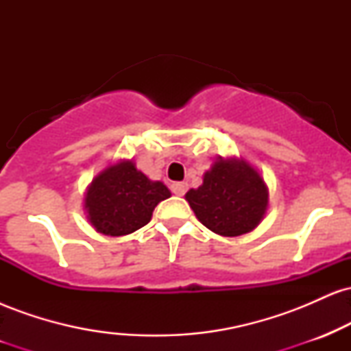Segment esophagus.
<instances>
[{
  "instance_id": "esophagus-1",
  "label": "esophagus",
  "mask_w": 351,
  "mask_h": 351,
  "mask_svg": "<svg viewBox=\"0 0 351 351\" xmlns=\"http://www.w3.org/2000/svg\"><path fill=\"white\" fill-rule=\"evenodd\" d=\"M171 191L175 193L176 196H183L184 193L188 191V184L186 183H173L171 184Z\"/></svg>"
}]
</instances>
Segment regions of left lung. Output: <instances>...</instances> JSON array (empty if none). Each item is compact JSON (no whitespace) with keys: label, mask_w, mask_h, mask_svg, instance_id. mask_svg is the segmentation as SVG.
Listing matches in <instances>:
<instances>
[{"label":"left lung","mask_w":351,"mask_h":351,"mask_svg":"<svg viewBox=\"0 0 351 351\" xmlns=\"http://www.w3.org/2000/svg\"><path fill=\"white\" fill-rule=\"evenodd\" d=\"M267 198L264 180L244 160L219 158L206 171L203 184L186 193L201 223L228 237L252 231L265 215Z\"/></svg>","instance_id":"1"}]
</instances>
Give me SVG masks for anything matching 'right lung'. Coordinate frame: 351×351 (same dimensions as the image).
<instances>
[{"label":"right lung","mask_w":351,"mask_h":351,"mask_svg":"<svg viewBox=\"0 0 351 351\" xmlns=\"http://www.w3.org/2000/svg\"><path fill=\"white\" fill-rule=\"evenodd\" d=\"M170 195L162 181L148 180L132 162H120L100 173L88 186V221L102 234H130L150 223L153 209Z\"/></svg>","instance_id":"right-lung-1"}]
</instances>
